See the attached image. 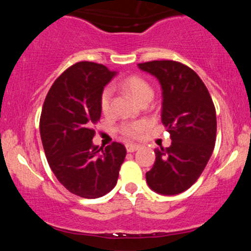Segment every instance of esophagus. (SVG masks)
I'll return each instance as SVG.
<instances>
[{"mask_svg":"<svg viewBox=\"0 0 251 251\" xmlns=\"http://www.w3.org/2000/svg\"><path fill=\"white\" fill-rule=\"evenodd\" d=\"M126 150H127V152H135L137 150H139V145H135V144H127V145H126Z\"/></svg>","mask_w":251,"mask_h":251,"instance_id":"esophagus-1","label":"esophagus"}]
</instances>
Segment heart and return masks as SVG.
Returning a JSON list of instances; mask_svg holds the SVG:
<instances>
[{
	"instance_id": "obj_1",
	"label": "heart",
	"mask_w": 251,
	"mask_h": 251,
	"mask_svg": "<svg viewBox=\"0 0 251 251\" xmlns=\"http://www.w3.org/2000/svg\"><path fill=\"white\" fill-rule=\"evenodd\" d=\"M119 86L122 89L129 94L135 101L142 103L144 101H150L153 97V88L145 79L139 75H129L120 81ZM111 105V91L105 88L100 96V108L102 113H107ZM149 124L144 120L138 122L125 123L120 125L119 132L126 138H138L143 134V132L148 128Z\"/></svg>"
}]
</instances>
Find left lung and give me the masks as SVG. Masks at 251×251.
<instances>
[{
    "label": "left lung",
    "mask_w": 251,
    "mask_h": 251,
    "mask_svg": "<svg viewBox=\"0 0 251 251\" xmlns=\"http://www.w3.org/2000/svg\"><path fill=\"white\" fill-rule=\"evenodd\" d=\"M138 66L162 85V122L172 139L169 148L154 150L155 162L146 172V181L158 194H180L200 178L214 151V101L197 73L184 63L154 60Z\"/></svg>",
    "instance_id": "8db88e82"
}]
</instances>
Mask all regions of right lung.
<instances>
[{"mask_svg": "<svg viewBox=\"0 0 251 251\" xmlns=\"http://www.w3.org/2000/svg\"><path fill=\"white\" fill-rule=\"evenodd\" d=\"M114 74L101 63H74L54 81L42 106L40 134L48 164L68 191L83 198L111 191L126 157L123 144L99 149L92 143L100 96Z\"/></svg>", "mask_w": 251, "mask_h": 251, "instance_id": "right-lung-1", "label": "right lung"}]
</instances>
